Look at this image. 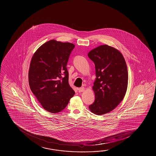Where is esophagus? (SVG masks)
Masks as SVG:
<instances>
[{"instance_id":"esophagus-1","label":"esophagus","mask_w":156,"mask_h":156,"mask_svg":"<svg viewBox=\"0 0 156 156\" xmlns=\"http://www.w3.org/2000/svg\"><path fill=\"white\" fill-rule=\"evenodd\" d=\"M78 90V92H82L84 91L85 89L84 87H79V89Z\"/></svg>"}]
</instances>
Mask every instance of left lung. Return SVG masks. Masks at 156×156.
<instances>
[{"label": "left lung", "mask_w": 156, "mask_h": 156, "mask_svg": "<svg viewBox=\"0 0 156 156\" xmlns=\"http://www.w3.org/2000/svg\"><path fill=\"white\" fill-rule=\"evenodd\" d=\"M94 62L96 78L92 87L95 100L90 110L103 115L114 109L125 96L128 85V71L125 60L116 49L102 45L88 53Z\"/></svg>", "instance_id": "left-lung-1"}]
</instances>
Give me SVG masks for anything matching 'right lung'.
Returning a JSON list of instances; mask_svg holds the SVG:
<instances>
[{
	"mask_svg": "<svg viewBox=\"0 0 156 156\" xmlns=\"http://www.w3.org/2000/svg\"><path fill=\"white\" fill-rule=\"evenodd\" d=\"M74 45L51 40L34 54L29 71L31 90L45 110L58 113L74 96L69 83L67 64Z\"/></svg>",
	"mask_w": 156,
	"mask_h": 156,
	"instance_id": "right-lung-1",
	"label": "right lung"
}]
</instances>
